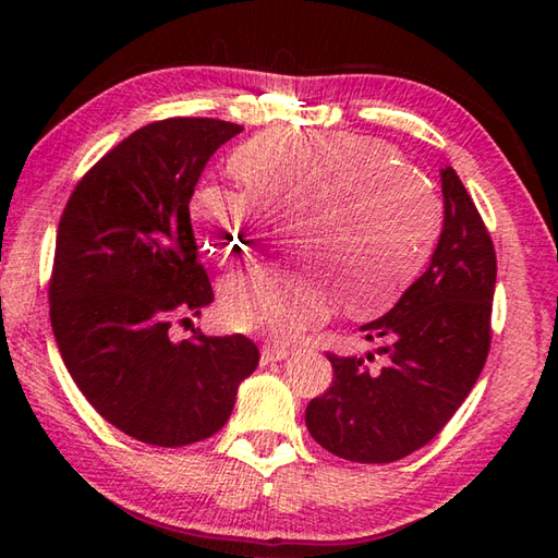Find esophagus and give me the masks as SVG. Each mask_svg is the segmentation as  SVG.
<instances>
[{
    "instance_id": "1",
    "label": "esophagus",
    "mask_w": 558,
    "mask_h": 558,
    "mask_svg": "<svg viewBox=\"0 0 558 558\" xmlns=\"http://www.w3.org/2000/svg\"><path fill=\"white\" fill-rule=\"evenodd\" d=\"M290 354L288 347H278V344H266L260 349V362L263 364H272V362H280V359H286Z\"/></svg>"
}]
</instances>
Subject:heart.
<instances>
[{
	"instance_id": "1",
	"label": "heart",
	"mask_w": 558,
	"mask_h": 558,
	"mask_svg": "<svg viewBox=\"0 0 558 558\" xmlns=\"http://www.w3.org/2000/svg\"><path fill=\"white\" fill-rule=\"evenodd\" d=\"M231 167L245 192L206 184L189 204L206 256L231 266L256 251L268 219L300 216L292 243L315 258L266 263L226 280L221 313L241 332L295 339L317 327L335 305L325 271L349 315H379L438 239L436 189L379 137L272 128L235 149Z\"/></svg>"
}]
</instances>
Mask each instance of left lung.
<instances>
[{"label":"left lung","mask_w":558,"mask_h":558,"mask_svg":"<svg viewBox=\"0 0 558 558\" xmlns=\"http://www.w3.org/2000/svg\"><path fill=\"white\" fill-rule=\"evenodd\" d=\"M446 219L430 266L401 300L359 327L386 364L327 352L329 389L307 403L310 436L337 458L393 462L430 442L468 399L493 342L495 243L456 169L440 172Z\"/></svg>","instance_id":"1"}]
</instances>
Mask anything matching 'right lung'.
Masks as SVG:
<instances>
[{
    "mask_svg": "<svg viewBox=\"0 0 558 558\" xmlns=\"http://www.w3.org/2000/svg\"><path fill=\"white\" fill-rule=\"evenodd\" d=\"M241 130L214 118L149 122L83 174L61 214L49 280L56 344L93 409L149 446L221 430L258 366L243 335L169 339L174 319L214 300L189 202L209 157Z\"/></svg>",
    "mask_w": 558,
    "mask_h": 558,
    "instance_id": "1",
    "label": "right lung"
}]
</instances>
